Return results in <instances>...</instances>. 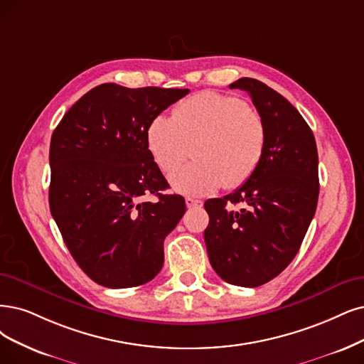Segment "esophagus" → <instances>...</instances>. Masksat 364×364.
<instances>
[{
    "mask_svg": "<svg viewBox=\"0 0 364 364\" xmlns=\"http://www.w3.org/2000/svg\"><path fill=\"white\" fill-rule=\"evenodd\" d=\"M186 205H187V208H200L203 207V200L193 199V198H186Z\"/></svg>",
    "mask_w": 364,
    "mask_h": 364,
    "instance_id": "1",
    "label": "esophagus"
}]
</instances>
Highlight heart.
Masks as SVG:
<instances>
[{
    "label": "heart",
    "mask_w": 364,
    "mask_h": 364,
    "mask_svg": "<svg viewBox=\"0 0 364 364\" xmlns=\"http://www.w3.org/2000/svg\"><path fill=\"white\" fill-rule=\"evenodd\" d=\"M267 130L262 117L240 97L203 91L175 106L172 118L157 115L146 144L165 173L191 157L195 161L171 175V186L187 196H205L219 187L237 189L259 166Z\"/></svg>",
    "instance_id": "heart-1"
}]
</instances>
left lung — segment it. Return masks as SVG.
<instances>
[{"mask_svg": "<svg viewBox=\"0 0 364 364\" xmlns=\"http://www.w3.org/2000/svg\"><path fill=\"white\" fill-rule=\"evenodd\" d=\"M230 88L249 92L265 124V150L243 186L205 200L204 240L214 272L255 288L284 272L301 246L318 204V150L311 127L282 94L252 77ZM237 203L244 207L235 210Z\"/></svg>", "mask_w": 364, "mask_h": 364, "instance_id": "left-lung-1", "label": "left lung"}]
</instances>
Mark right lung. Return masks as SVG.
Wrapping results in <instances>:
<instances>
[{"instance_id": "1", "label": "right lung", "mask_w": 364, "mask_h": 364, "mask_svg": "<svg viewBox=\"0 0 364 364\" xmlns=\"http://www.w3.org/2000/svg\"><path fill=\"white\" fill-rule=\"evenodd\" d=\"M189 90L102 84L50 138L49 207L76 264L106 288L144 285L164 265V241L186 211L148 150L151 119ZM153 193L158 200L142 201Z\"/></svg>"}]
</instances>
